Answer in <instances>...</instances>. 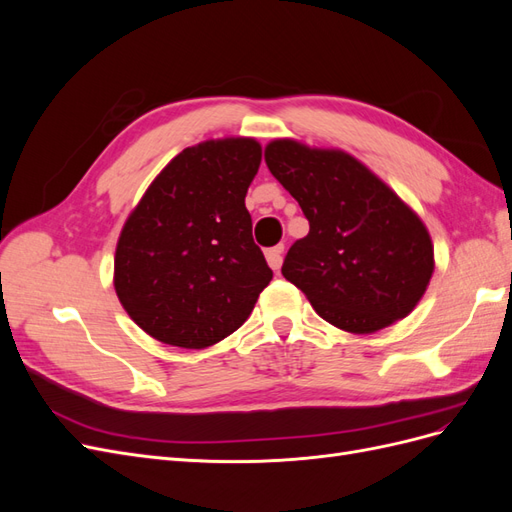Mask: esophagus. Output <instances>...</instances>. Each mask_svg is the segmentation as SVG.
Here are the masks:
<instances>
[{
    "label": "esophagus",
    "mask_w": 512,
    "mask_h": 512,
    "mask_svg": "<svg viewBox=\"0 0 512 512\" xmlns=\"http://www.w3.org/2000/svg\"><path fill=\"white\" fill-rule=\"evenodd\" d=\"M267 262L273 271L280 269L284 262V245H275L271 250H267Z\"/></svg>",
    "instance_id": "34e87169"
}]
</instances>
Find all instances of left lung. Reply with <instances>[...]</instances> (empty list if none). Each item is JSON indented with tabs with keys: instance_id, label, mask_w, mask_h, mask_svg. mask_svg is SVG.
Here are the masks:
<instances>
[{
	"instance_id": "1",
	"label": "left lung",
	"mask_w": 512,
	"mask_h": 512,
	"mask_svg": "<svg viewBox=\"0 0 512 512\" xmlns=\"http://www.w3.org/2000/svg\"><path fill=\"white\" fill-rule=\"evenodd\" d=\"M265 162L309 222L282 275L316 314L356 335L406 318L433 273V243L421 218L342 149L277 138L265 147Z\"/></svg>"
}]
</instances>
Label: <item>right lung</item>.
Masks as SVG:
<instances>
[{
	"mask_svg": "<svg viewBox=\"0 0 512 512\" xmlns=\"http://www.w3.org/2000/svg\"><path fill=\"white\" fill-rule=\"evenodd\" d=\"M262 147L230 136L183 149L121 228L115 292L158 342L207 348L250 318L273 271L252 237L245 194Z\"/></svg>",
	"mask_w": 512,
	"mask_h": 512,
	"instance_id": "add662e5",
	"label": "right lung"
}]
</instances>
